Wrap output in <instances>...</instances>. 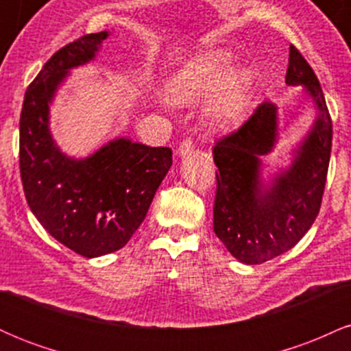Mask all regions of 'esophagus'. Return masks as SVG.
Segmentation results:
<instances>
[{
  "label": "esophagus",
  "mask_w": 351,
  "mask_h": 351,
  "mask_svg": "<svg viewBox=\"0 0 351 351\" xmlns=\"http://www.w3.org/2000/svg\"><path fill=\"white\" fill-rule=\"evenodd\" d=\"M193 148H195V143H193V140L191 138H184L183 142L180 143V147H178V150H176V153H178L180 156H186L193 152Z\"/></svg>",
  "instance_id": "1"
}]
</instances>
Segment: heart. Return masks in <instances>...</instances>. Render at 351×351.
Masks as SVG:
<instances>
[{"mask_svg":"<svg viewBox=\"0 0 351 351\" xmlns=\"http://www.w3.org/2000/svg\"><path fill=\"white\" fill-rule=\"evenodd\" d=\"M234 59L231 52L219 49L198 56L175 75L170 84V95L176 104H188L216 95L208 108L213 123L226 127L239 122L247 107L252 79L247 72H239L232 80Z\"/></svg>","mask_w":351,"mask_h":351,"instance_id":"heart-1","label":"heart"}]
</instances>
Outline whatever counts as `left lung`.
<instances>
[{
    "mask_svg": "<svg viewBox=\"0 0 351 351\" xmlns=\"http://www.w3.org/2000/svg\"><path fill=\"white\" fill-rule=\"evenodd\" d=\"M289 86H305L318 117L287 171L263 189L261 156L272 150L277 136V108L264 100L239 128L217 138L213 148L216 198L215 232L236 259L263 264L287 252L304 237L320 211L330 152L332 119L315 72L295 46L289 52Z\"/></svg>",
    "mask_w": 351,
    "mask_h": 351,
    "instance_id": "8db88e82",
    "label": "left lung"
}]
</instances>
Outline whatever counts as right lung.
<instances>
[{
  "mask_svg": "<svg viewBox=\"0 0 351 351\" xmlns=\"http://www.w3.org/2000/svg\"><path fill=\"white\" fill-rule=\"evenodd\" d=\"M107 31L66 44L26 88L19 119V171L33 215L60 244L84 257L122 249L143 223L171 167V148L119 138L74 160L49 134V102L72 67L94 59Z\"/></svg>",
  "mask_w": 351,
  "mask_h": 351,
  "instance_id": "add662e5",
  "label": "right lung"
}]
</instances>
